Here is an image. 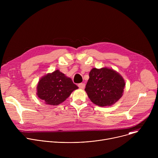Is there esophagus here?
<instances>
[{"label": "esophagus", "instance_id": "esophagus-1", "mask_svg": "<svg viewBox=\"0 0 158 158\" xmlns=\"http://www.w3.org/2000/svg\"><path fill=\"white\" fill-rule=\"evenodd\" d=\"M85 84L84 83H79L78 84V87L80 88V89H84L85 88Z\"/></svg>", "mask_w": 158, "mask_h": 158}]
</instances>
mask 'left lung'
Segmentation results:
<instances>
[{"instance_id":"8db88e82","label":"left lung","mask_w":158,"mask_h":158,"mask_svg":"<svg viewBox=\"0 0 158 158\" xmlns=\"http://www.w3.org/2000/svg\"><path fill=\"white\" fill-rule=\"evenodd\" d=\"M125 81L116 71L107 67L93 68L85 91L89 98L99 106H109L116 103L123 94Z\"/></svg>"}]
</instances>
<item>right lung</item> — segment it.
<instances>
[{
	"instance_id": "right-lung-1",
	"label": "right lung",
	"mask_w": 158,
	"mask_h": 158,
	"mask_svg": "<svg viewBox=\"0 0 158 158\" xmlns=\"http://www.w3.org/2000/svg\"><path fill=\"white\" fill-rule=\"evenodd\" d=\"M78 89L72 79L56 70L43 76L37 86V95L46 104L57 106Z\"/></svg>"
}]
</instances>
